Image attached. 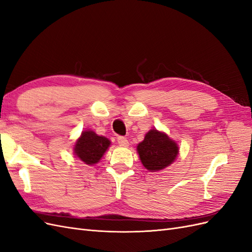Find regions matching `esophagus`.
I'll return each instance as SVG.
<instances>
[{"label": "esophagus", "instance_id": "34e87169", "mask_svg": "<svg viewBox=\"0 0 252 252\" xmlns=\"http://www.w3.org/2000/svg\"><path fill=\"white\" fill-rule=\"evenodd\" d=\"M118 143H119L120 146H122V147H128V145H129L128 140L126 138H124V136H119Z\"/></svg>", "mask_w": 252, "mask_h": 252}]
</instances>
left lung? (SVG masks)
Instances as JSON below:
<instances>
[{
  "instance_id": "left-lung-1",
  "label": "left lung",
  "mask_w": 252,
  "mask_h": 252,
  "mask_svg": "<svg viewBox=\"0 0 252 252\" xmlns=\"http://www.w3.org/2000/svg\"><path fill=\"white\" fill-rule=\"evenodd\" d=\"M179 150L177 142L156 128L145 134L144 140L136 146L143 166L151 172L170 166L177 159Z\"/></svg>"
}]
</instances>
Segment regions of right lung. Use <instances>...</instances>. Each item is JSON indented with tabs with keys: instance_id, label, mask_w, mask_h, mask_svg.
<instances>
[{
	"instance_id": "1",
	"label": "right lung",
	"mask_w": 252,
	"mask_h": 252,
	"mask_svg": "<svg viewBox=\"0 0 252 252\" xmlns=\"http://www.w3.org/2000/svg\"><path fill=\"white\" fill-rule=\"evenodd\" d=\"M110 145L111 142L109 139L96 134L90 129H86L82 131L79 139L75 141L73 145V154L84 164L93 166L100 162Z\"/></svg>"
}]
</instances>
